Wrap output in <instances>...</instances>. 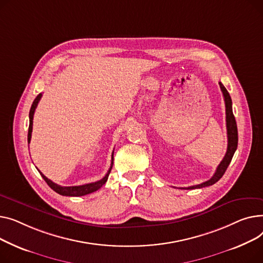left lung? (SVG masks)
Wrapping results in <instances>:
<instances>
[{"label": "left lung", "mask_w": 263, "mask_h": 263, "mask_svg": "<svg viewBox=\"0 0 263 263\" xmlns=\"http://www.w3.org/2000/svg\"><path fill=\"white\" fill-rule=\"evenodd\" d=\"M220 88L222 90V93L224 97L225 101V107H226V128H227V139H228V144H227V152L225 154V156L219 166L217 167V171H215L214 175L207 181L202 182L199 184H195V186L187 187V188H181V189H186V190H191V189H199V188H204L211 186V184L215 183L218 180L221 179V177L224 175L226 168L228 167L231 159H233L234 154L237 149L238 146V128H237V122L233 112V103H231V98L228 93V91L226 88L223 86L222 83H219Z\"/></svg>", "instance_id": "obj_1"}]
</instances>
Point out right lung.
<instances>
[{
    "label": "right lung",
    "mask_w": 263,
    "mask_h": 263,
    "mask_svg": "<svg viewBox=\"0 0 263 263\" xmlns=\"http://www.w3.org/2000/svg\"><path fill=\"white\" fill-rule=\"evenodd\" d=\"M42 97V93H39L36 99L34 100L33 104H32V107H30V110H29V126H28V134H27V142L29 143L30 142V138H32V132H33V119H34V114H35V110L37 108V105L40 101ZM112 164H114V152H112V157H111V165L109 167V170H108L107 174L101 179V180H98L96 182H91V183H86V184H82V186H72V187H63V186H59V184L53 182L51 179H49L48 177H45L39 170V173L40 175L42 176V178L45 180V182L49 184L50 188L53 189L56 193L60 194V195H65V196H83V195H86V194H89V193H92L95 192L97 190H99L103 184H105V182L107 181L108 179V176H109L110 172H111V168H112Z\"/></svg>",
    "instance_id": "obj_1"
}]
</instances>
